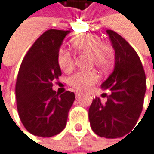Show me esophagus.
Here are the masks:
<instances>
[{
    "label": "esophagus",
    "mask_w": 154,
    "mask_h": 154,
    "mask_svg": "<svg viewBox=\"0 0 154 154\" xmlns=\"http://www.w3.org/2000/svg\"><path fill=\"white\" fill-rule=\"evenodd\" d=\"M80 95H81V92H79V91H75V97H76V98H79Z\"/></svg>",
    "instance_id": "34e87169"
}]
</instances>
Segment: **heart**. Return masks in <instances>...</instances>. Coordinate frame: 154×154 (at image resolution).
<instances>
[{"label": "heart", "mask_w": 154, "mask_h": 154, "mask_svg": "<svg viewBox=\"0 0 154 154\" xmlns=\"http://www.w3.org/2000/svg\"><path fill=\"white\" fill-rule=\"evenodd\" d=\"M72 46L79 54L90 55L91 63L100 70L108 69L114 63L115 51L108 43L102 42L100 38L95 34L88 33L76 37L72 41ZM57 62L63 72H70L74 66V58L66 50H60ZM99 79L96 72H75L69 79V83L74 88L81 91L88 90Z\"/></svg>", "instance_id": "obj_1"}]
</instances>
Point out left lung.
Listing matches in <instances>:
<instances>
[{
    "label": "left lung",
    "mask_w": 154,
    "mask_h": 154,
    "mask_svg": "<svg viewBox=\"0 0 154 154\" xmlns=\"http://www.w3.org/2000/svg\"><path fill=\"white\" fill-rule=\"evenodd\" d=\"M115 50V66L100 88L111 94L105 103L92 100L88 119L95 134L106 139L121 138L137 124L143 107L146 76L140 59L128 41L113 30L106 31Z\"/></svg>",
    "instance_id": "obj_1"
}]
</instances>
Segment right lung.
I'll list each match as a JSON object with an SVG mask.
<instances>
[{"mask_svg": "<svg viewBox=\"0 0 154 154\" xmlns=\"http://www.w3.org/2000/svg\"><path fill=\"white\" fill-rule=\"evenodd\" d=\"M70 31L50 29L41 35L26 54L15 86L17 111L26 129L50 138L66 126L74 92L58 94L52 83L62 75L57 62L59 50Z\"/></svg>", "mask_w": 154, "mask_h": 154, "instance_id": "1", "label": "right lung"}]
</instances>
